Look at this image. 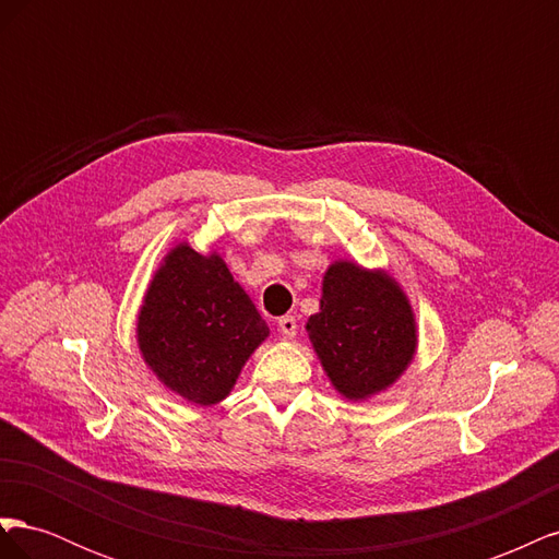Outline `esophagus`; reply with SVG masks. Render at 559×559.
<instances>
[{"mask_svg": "<svg viewBox=\"0 0 559 559\" xmlns=\"http://www.w3.org/2000/svg\"><path fill=\"white\" fill-rule=\"evenodd\" d=\"M277 329L282 333V337H286V341H292V337L298 333V321H296V317L286 314V317H282L277 321Z\"/></svg>", "mask_w": 559, "mask_h": 559, "instance_id": "obj_1", "label": "esophagus"}]
</instances>
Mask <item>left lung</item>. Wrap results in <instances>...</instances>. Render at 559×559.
<instances>
[{
  "label": "left lung",
  "mask_w": 559,
  "mask_h": 559,
  "mask_svg": "<svg viewBox=\"0 0 559 559\" xmlns=\"http://www.w3.org/2000/svg\"><path fill=\"white\" fill-rule=\"evenodd\" d=\"M310 341L337 392L366 399L392 384L413 359L415 319L403 292L380 273L333 263Z\"/></svg>",
  "instance_id": "1"
}]
</instances>
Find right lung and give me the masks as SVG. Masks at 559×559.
<instances>
[{
  "mask_svg": "<svg viewBox=\"0 0 559 559\" xmlns=\"http://www.w3.org/2000/svg\"><path fill=\"white\" fill-rule=\"evenodd\" d=\"M267 335L226 263L179 245L151 282L140 312V349L154 373L200 405L222 401Z\"/></svg>",
  "mask_w": 559,
  "mask_h": 559,
  "instance_id": "right-lung-1",
  "label": "right lung"
}]
</instances>
